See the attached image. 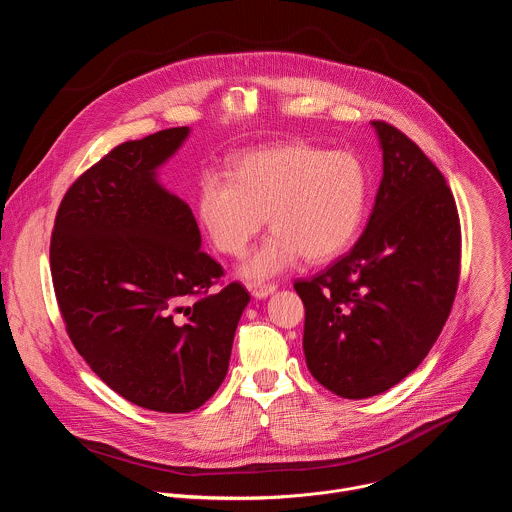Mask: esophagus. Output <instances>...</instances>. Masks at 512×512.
Listing matches in <instances>:
<instances>
[{
  "label": "esophagus",
  "mask_w": 512,
  "mask_h": 512,
  "mask_svg": "<svg viewBox=\"0 0 512 512\" xmlns=\"http://www.w3.org/2000/svg\"><path fill=\"white\" fill-rule=\"evenodd\" d=\"M248 290H250V294L254 296V298H266V296H270L274 290H276V286L274 284H262V282H254V284H248Z\"/></svg>",
  "instance_id": "esophagus-1"
}]
</instances>
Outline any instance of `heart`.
Returning <instances> with one entry per match:
<instances>
[{"label": "heart", "mask_w": 512, "mask_h": 512, "mask_svg": "<svg viewBox=\"0 0 512 512\" xmlns=\"http://www.w3.org/2000/svg\"><path fill=\"white\" fill-rule=\"evenodd\" d=\"M369 197L363 163L347 151L284 145L244 155L232 177L206 173L199 179L195 210L212 246L242 256L268 224L274 230L240 266L246 280H266L302 256L323 264L355 240Z\"/></svg>", "instance_id": "1"}]
</instances>
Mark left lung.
I'll return each instance as SVG.
<instances>
[{
    "mask_svg": "<svg viewBox=\"0 0 512 512\" xmlns=\"http://www.w3.org/2000/svg\"><path fill=\"white\" fill-rule=\"evenodd\" d=\"M371 127L383 177L367 228L327 270L294 282L306 367L345 399L379 395L426 359L460 276V220L444 175L395 127Z\"/></svg>",
    "mask_w": 512,
    "mask_h": 512,
    "instance_id": "left-lung-1",
    "label": "left lung"
}]
</instances>
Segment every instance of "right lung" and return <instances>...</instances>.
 Instances as JSON below:
<instances>
[{"label":"right lung","mask_w":512,"mask_h":512,"mask_svg":"<svg viewBox=\"0 0 512 512\" xmlns=\"http://www.w3.org/2000/svg\"><path fill=\"white\" fill-rule=\"evenodd\" d=\"M189 127L127 141L66 191L52 232L50 268L66 331L88 367L145 410L185 414L222 385L238 321L250 302L201 252L187 203L157 169Z\"/></svg>","instance_id":"1"}]
</instances>
